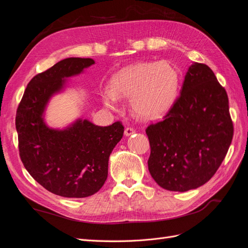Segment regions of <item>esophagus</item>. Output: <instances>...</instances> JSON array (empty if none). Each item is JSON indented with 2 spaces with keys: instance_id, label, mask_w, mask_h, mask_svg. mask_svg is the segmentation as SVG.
Listing matches in <instances>:
<instances>
[{
  "instance_id": "esophagus-1",
  "label": "esophagus",
  "mask_w": 248,
  "mask_h": 248,
  "mask_svg": "<svg viewBox=\"0 0 248 248\" xmlns=\"http://www.w3.org/2000/svg\"><path fill=\"white\" fill-rule=\"evenodd\" d=\"M134 132H136V130H134L132 127H126L125 128V131H124V133H125V136L126 137H129V136H131V134H133Z\"/></svg>"
}]
</instances>
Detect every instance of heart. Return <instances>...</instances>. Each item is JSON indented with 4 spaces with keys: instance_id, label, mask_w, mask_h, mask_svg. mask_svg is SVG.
<instances>
[{
    "instance_id": "obj_1",
    "label": "heart",
    "mask_w": 248,
    "mask_h": 248,
    "mask_svg": "<svg viewBox=\"0 0 248 248\" xmlns=\"http://www.w3.org/2000/svg\"><path fill=\"white\" fill-rule=\"evenodd\" d=\"M179 81L178 70L168 61L138 63L112 77L110 88L102 91V99L114 108L119 97H131V108L140 118L155 120L176 101Z\"/></svg>"
}]
</instances>
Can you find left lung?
<instances>
[{
	"label": "left lung",
	"mask_w": 248,
	"mask_h": 248,
	"mask_svg": "<svg viewBox=\"0 0 248 248\" xmlns=\"http://www.w3.org/2000/svg\"><path fill=\"white\" fill-rule=\"evenodd\" d=\"M181 94L163 120L146 128L149 171L170 191L196 189L211 179L234 134L226 89L209 66L193 63Z\"/></svg>",
	"instance_id": "1"
}]
</instances>
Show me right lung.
Listing matches in <instances>:
<instances>
[{"instance_id":"right-lung-1","label":"right lung","mask_w":248,"mask_h":248,"mask_svg":"<svg viewBox=\"0 0 248 248\" xmlns=\"http://www.w3.org/2000/svg\"><path fill=\"white\" fill-rule=\"evenodd\" d=\"M94 63L92 59L68 58L38 73L30 80L16 110L24 167L46 190L64 198H86L101 188L109 155L123 137L119 121L101 127L79 119L64 130L49 128L43 121L46 104L63 88L64 78Z\"/></svg>"}]
</instances>
